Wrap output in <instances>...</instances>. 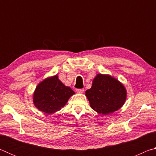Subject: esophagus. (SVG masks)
Returning <instances> with one entry per match:
<instances>
[{
    "label": "esophagus",
    "instance_id": "34e87169",
    "mask_svg": "<svg viewBox=\"0 0 156 156\" xmlns=\"http://www.w3.org/2000/svg\"><path fill=\"white\" fill-rule=\"evenodd\" d=\"M76 92L78 94H83L84 92V89H76Z\"/></svg>",
    "mask_w": 156,
    "mask_h": 156
}]
</instances>
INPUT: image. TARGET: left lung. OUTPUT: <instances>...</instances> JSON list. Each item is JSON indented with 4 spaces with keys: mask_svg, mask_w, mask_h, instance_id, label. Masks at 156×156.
Masks as SVG:
<instances>
[{
    "mask_svg": "<svg viewBox=\"0 0 156 156\" xmlns=\"http://www.w3.org/2000/svg\"><path fill=\"white\" fill-rule=\"evenodd\" d=\"M91 109L99 114L107 115L122 107L126 99V90L120 82L108 74L98 73L91 87L85 91Z\"/></svg>",
    "mask_w": 156,
    "mask_h": 156,
    "instance_id": "left-lung-1",
    "label": "left lung"
}]
</instances>
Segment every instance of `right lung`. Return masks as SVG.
<instances>
[{
	"label": "right lung",
	"mask_w": 156,
	"mask_h": 156,
	"mask_svg": "<svg viewBox=\"0 0 156 156\" xmlns=\"http://www.w3.org/2000/svg\"><path fill=\"white\" fill-rule=\"evenodd\" d=\"M73 94L75 92L65 86L56 75L44 79L37 85L33 94V102L38 110L49 114L61 109Z\"/></svg>",
	"instance_id": "add662e5"
}]
</instances>
